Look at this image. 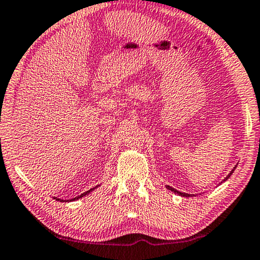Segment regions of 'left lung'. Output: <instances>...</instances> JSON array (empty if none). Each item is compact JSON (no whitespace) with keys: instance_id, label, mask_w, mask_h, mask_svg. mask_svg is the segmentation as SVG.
I'll return each mask as SVG.
<instances>
[{"instance_id":"left-lung-1","label":"left lung","mask_w":260,"mask_h":260,"mask_svg":"<svg viewBox=\"0 0 260 260\" xmlns=\"http://www.w3.org/2000/svg\"><path fill=\"white\" fill-rule=\"evenodd\" d=\"M234 169H235V168H234ZM234 169H233V170H232V171H231V174H230V175H228V176H227V177H226V178H224L222 182H224V181H227V179L231 177V175H232V174H233ZM222 182H221V183H222ZM166 188H168L169 190H171V191H174L175 193H177V195H179V196H185V197H189V196H191V193H185V192H181V191H178V190H176V189H174V188H171V186H169V185H166Z\"/></svg>"}]
</instances>
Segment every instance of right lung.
<instances>
[{"label": "right lung", "mask_w": 260, "mask_h": 260, "mask_svg": "<svg viewBox=\"0 0 260 260\" xmlns=\"http://www.w3.org/2000/svg\"><path fill=\"white\" fill-rule=\"evenodd\" d=\"M95 188H98V186H95ZM95 188H92V189H90V190H88V191H85V192H83L82 193V195H79V196H77V197H74V199H71L70 201H75V200H78V199H82V197L83 196H85V195H88V193H90V192H91L92 191V190H94ZM54 199L55 200H57V201H60V202H64V200H60V199H57V197H54Z\"/></svg>", "instance_id": "1"}]
</instances>
